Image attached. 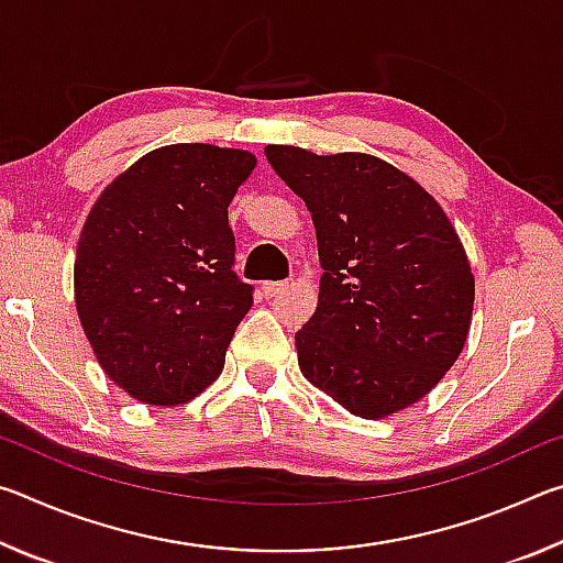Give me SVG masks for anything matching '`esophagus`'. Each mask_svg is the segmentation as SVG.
Masks as SVG:
<instances>
[{"label": "esophagus", "mask_w": 563, "mask_h": 563, "mask_svg": "<svg viewBox=\"0 0 563 563\" xmlns=\"http://www.w3.org/2000/svg\"><path fill=\"white\" fill-rule=\"evenodd\" d=\"M285 280H271V283H263V292L268 295V298H275V295H280L285 290Z\"/></svg>", "instance_id": "esophagus-1"}]
</instances>
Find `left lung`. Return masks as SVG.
<instances>
[{
	"label": "left lung",
	"instance_id": "1",
	"mask_svg": "<svg viewBox=\"0 0 563 563\" xmlns=\"http://www.w3.org/2000/svg\"><path fill=\"white\" fill-rule=\"evenodd\" d=\"M312 216L318 310L295 332L300 373L350 415L379 419L440 383L466 342L474 275L440 203L367 154L268 146Z\"/></svg>",
	"mask_w": 563,
	"mask_h": 563
}]
</instances>
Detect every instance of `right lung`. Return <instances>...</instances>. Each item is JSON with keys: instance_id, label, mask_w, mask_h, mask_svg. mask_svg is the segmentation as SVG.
I'll list each match as a JSON object with an SVG mask.
<instances>
[{"instance_id": "obj_1", "label": "right lung", "mask_w": 563, "mask_h": 563, "mask_svg": "<svg viewBox=\"0 0 563 563\" xmlns=\"http://www.w3.org/2000/svg\"><path fill=\"white\" fill-rule=\"evenodd\" d=\"M255 156L211 144L151 151L103 188L76 245L81 328L113 383L146 405H184L221 375L253 285L228 225Z\"/></svg>"}]
</instances>
